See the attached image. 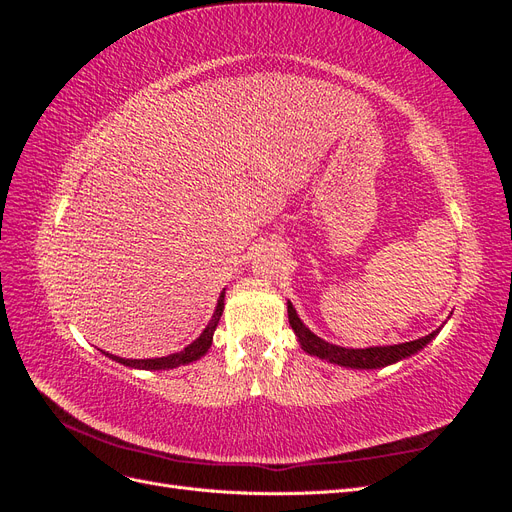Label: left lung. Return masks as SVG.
I'll return each mask as SVG.
<instances>
[{"label":"left lung","mask_w":512,"mask_h":512,"mask_svg":"<svg viewBox=\"0 0 512 512\" xmlns=\"http://www.w3.org/2000/svg\"><path fill=\"white\" fill-rule=\"evenodd\" d=\"M288 320H290V327L294 329V333H297V337H299L301 348L307 354H314V356H318V359H327L329 363H337V365L352 367V369H376V367L397 363L401 359H406V356L421 350L440 331V329H436L433 333H429L421 339H414V342H406V344L376 346V348H363V350L356 348L354 350V348H339L335 344L324 342V339H320L318 335H314L301 322L297 312H294L292 303H288Z\"/></svg>","instance_id":"8db88e82"}]
</instances>
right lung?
I'll use <instances>...</instances> for the list:
<instances>
[{
  "label": "right lung",
  "mask_w": 512,
  "mask_h": 512,
  "mask_svg": "<svg viewBox=\"0 0 512 512\" xmlns=\"http://www.w3.org/2000/svg\"><path fill=\"white\" fill-rule=\"evenodd\" d=\"M224 312V292L220 294V301H218V307H215V314L211 318V322L207 324V329L200 333L198 339H194V342L183 348L181 352H175V354H168V356H160V359H121V356H113L111 359L121 363V365H128V367H136V369H173V367H179V365H185V363H192L196 359H200L203 356L211 342H213V333H215V327H218L220 322V316ZM108 354V352H106Z\"/></svg>",
  "instance_id": "1"
}]
</instances>
